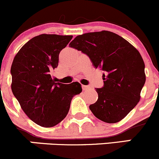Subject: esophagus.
<instances>
[{"label": "esophagus", "instance_id": "34e87169", "mask_svg": "<svg viewBox=\"0 0 159 159\" xmlns=\"http://www.w3.org/2000/svg\"><path fill=\"white\" fill-rule=\"evenodd\" d=\"M82 87H83V90H85V91L89 89V86H84V85H83V86H82Z\"/></svg>", "mask_w": 159, "mask_h": 159}]
</instances>
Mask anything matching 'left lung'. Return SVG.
Returning a JSON list of instances; mask_svg holds the SVG:
<instances>
[{"mask_svg": "<svg viewBox=\"0 0 159 159\" xmlns=\"http://www.w3.org/2000/svg\"><path fill=\"white\" fill-rule=\"evenodd\" d=\"M70 45L89 56L95 68L104 72L103 86L96 89L98 100L89 105L90 111L106 123L121 120L138 104L145 83L144 63L139 52L108 31L78 35Z\"/></svg>", "mask_w": 159, "mask_h": 159, "instance_id": "8db88e82", "label": "left lung"}]
</instances>
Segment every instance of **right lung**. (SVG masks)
I'll use <instances>...</instances> for the list:
<instances>
[{"instance_id": "right-lung-1", "label": "right lung", "mask_w": 159, "mask_h": 159, "mask_svg": "<svg viewBox=\"0 0 159 159\" xmlns=\"http://www.w3.org/2000/svg\"><path fill=\"white\" fill-rule=\"evenodd\" d=\"M72 35L42 34L32 38L19 50L12 62L11 89L25 114L37 125L51 128L69 112L71 100L82 92L80 83H56L51 71Z\"/></svg>"}]
</instances>
